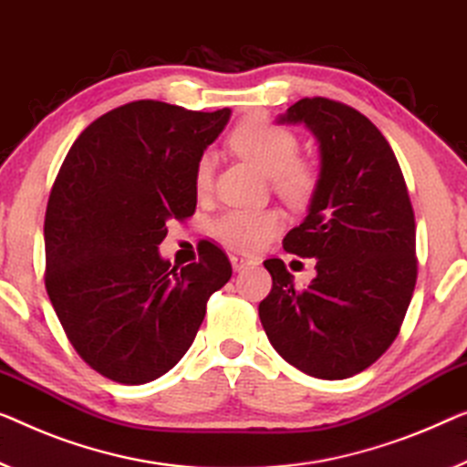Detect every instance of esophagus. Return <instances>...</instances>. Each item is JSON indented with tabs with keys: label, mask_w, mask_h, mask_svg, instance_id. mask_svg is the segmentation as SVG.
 Masks as SVG:
<instances>
[{
	"label": "esophagus",
	"mask_w": 467,
	"mask_h": 467,
	"mask_svg": "<svg viewBox=\"0 0 467 467\" xmlns=\"http://www.w3.org/2000/svg\"><path fill=\"white\" fill-rule=\"evenodd\" d=\"M231 264L234 270H243L245 266H249V264H255L252 257L243 255V254H231Z\"/></svg>",
	"instance_id": "esophagus-1"
}]
</instances>
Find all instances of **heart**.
I'll return each mask as SVG.
<instances>
[{
    "mask_svg": "<svg viewBox=\"0 0 467 467\" xmlns=\"http://www.w3.org/2000/svg\"><path fill=\"white\" fill-rule=\"evenodd\" d=\"M234 152L270 176L273 189L291 205H306L318 186V170L308 159L297 157L300 140L294 131L264 117L241 121L231 134ZM213 152L205 150L194 163V191L207 194L213 182ZM283 228L278 210H228L213 220L212 231L228 247L252 252Z\"/></svg>",
    "mask_w": 467,
    "mask_h": 467,
    "instance_id": "heart-1",
    "label": "heart"
}]
</instances>
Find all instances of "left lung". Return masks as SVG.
Returning <instances> with one entry per match:
<instances>
[{"mask_svg": "<svg viewBox=\"0 0 467 467\" xmlns=\"http://www.w3.org/2000/svg\"><path fill=\"white\" fill-rule=\"evenodd\" d=\"M278 123H304L321 149V176L285 252L317 257L297 289L283 260L264 266L273 289L260 321L275 350L318 379L371 367L399 336L417 281L415 213L384 134L357 109L321 99L291 104Z\"/></svg>", "mask_w": 467, "mask_h": 467, "instance_id": "left-lung-1", "label": "left lung"}]
</instances>
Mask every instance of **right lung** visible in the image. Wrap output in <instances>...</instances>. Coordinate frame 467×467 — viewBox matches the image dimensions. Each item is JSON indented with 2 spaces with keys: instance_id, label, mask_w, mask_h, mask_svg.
<instances>
[{
  "instance_id": "1",
  "label": "right lung",
  "mask_w": 467,
  "mask_h": 467,
  "mask_svg": "<svg viewBox=\"0 0 467 467\" xmlns=\"http://www.w3.org/2000/svg\"><path fill=\"white\" fill-rule=\"evenodd\" d=\"M231 109L136 100L99 117L67 152L47 199L46 289L79 357L138 386L189 350L233 266L213 243L178 268L159 255L165 222L197 207L194 163Z\"/></svg>"
}]
</instances>
